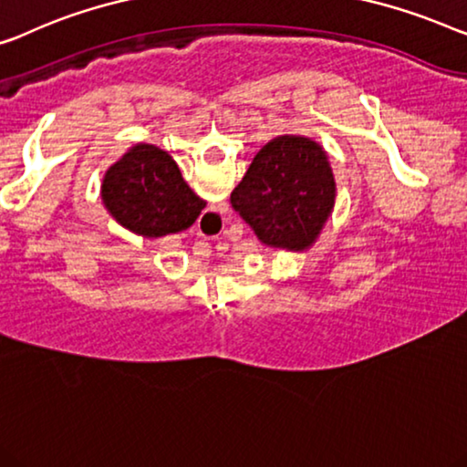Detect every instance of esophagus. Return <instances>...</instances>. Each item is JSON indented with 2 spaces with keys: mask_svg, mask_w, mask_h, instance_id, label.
I'll list each match as a JSON object with an SVG mask.
<instances>
[{
  "mask_svg": "<svg viewBox=\"0 0 467 467\" xmlns=\"http://www.w3.org/2000/svg\"><path fill=\"white\" fill-rule=\"evenodd\" d=\"M223 213H227L225 204H219L211 208V213L204 214V221L208 223V225H214V223H223Z\"/></svg>",
  "mask_w": 467,
  "mask_h": 467,
  "instance_id": "esophagus-1",
  "label": "esophagus"
}]
</instances>
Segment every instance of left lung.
<instances>
[{"label":"left lung","mask_w":467,"mask_h":467,"mask_svg":"<svg viewBox=\"0 0 467 467\" xmlns=\"http://www.w3.org/2000/svg\"><path fill=\"white\" fill-rule=\"evenodd\" d=\"M335 198L333 166L322 145L301 134H282L256 151L232 192V206L261 244L303 253L320 238Z\"/></svg>","instance_id":"1"}]
</instances>
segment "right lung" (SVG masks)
Wrapping results in <instances>:
<instances>
[{
  "label": "right lung",
  "instance_id": "1",
  "mask_svg": "<svg viewBox=\"0 0 467 467\" xmlns=\"http://www.w3.org/2000/svg\"><path fill=\"white\" fill-rule=\"evenodd\" d=\"M100 200L118 225L150 240L185 232L206 206L172 155L150 143L132 145L107 168Z\"/></svg>",
  "mask_w": 467,
  "mask_h": 467
}]
</instances>
